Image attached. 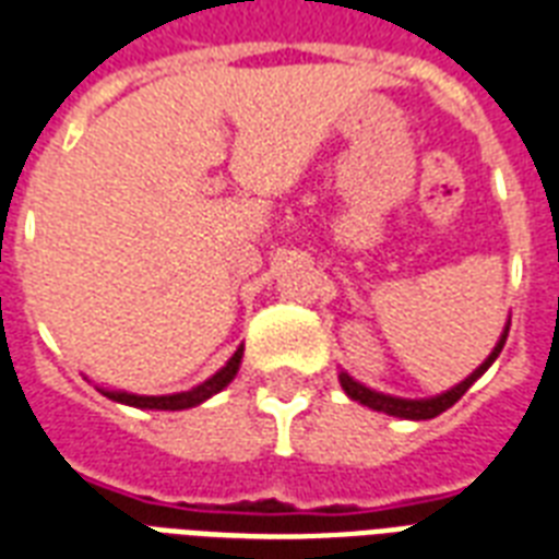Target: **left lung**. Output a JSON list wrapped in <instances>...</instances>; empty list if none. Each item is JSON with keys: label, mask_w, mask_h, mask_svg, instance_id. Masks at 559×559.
Masks as SVG:
<instances>
[{"label": "left lung", "mask_w": 559, "mask_h": 559, "mask_svg": "<svg viewBox=\"0 0 559 559\" xmlns=\"http://www.w3.org/2000/svg\"><path fill=\"white\" fill-rule=\"evenodd\" d=\"M507 331H510V328H507ZM504 343H507V334H501L498 346L492 348V355H489L487 360H484V364L475 369V372L468 374L466 381L457 383V386H454V390H449V393L437 395V399H425V402H411V399H393V395L374 393V390H369V386H364V383H357L355 378H348L346 372L340 374V383H343V390H346L348 399H355V402L366 404V407H372V411H378V413H390V416H402V419H433V416H440L442 411H449L451 404L457 402L460 395L466 393L468 386L478 381L480 374L487 372L489 366H492V360L501 355Z\"/></svg>", "instance_id": "left-lung-1"}]
</instances>
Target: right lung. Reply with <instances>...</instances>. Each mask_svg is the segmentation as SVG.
<instances>
[{
    "label": "right lung",
    "instance_id": "add662e5",
    "mask_svg": "<svg viewBox=\"0 0 559 559\" xmlns=\"http://www.w3.org/2000/svg\"><path fill=\"white\" fill-rule=\"evenodd\" d=\"M242 360V348L234 352V357L228 364L219 369V372L207 378L204 383L193 386V390H187V393H176V395H131V393H105L114 402L131 404V407H146V411H187V407H195V404H202L204 399H211L216 395L223 386L234 381V374L240 369Z\"/></svg>",
    "mask_w": 559,
    "mask_h": 559
}]
</instances>
